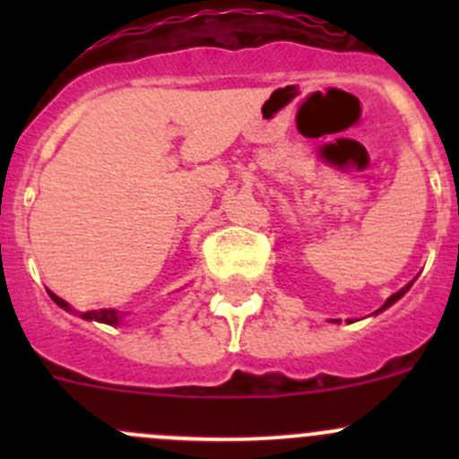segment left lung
Wrapping results in <instances>:
<instances>
[{"mask_svg":"<svg viewBox=\"0 0 459 459\" xmlns=\"http://www.w3.org/2000/svg\"><path fill=\"white\" fill-rule=\"evenodd\" d=\"M411 284H413V281H411ZM411 284H406V286H404V289H402V290H397V293H393V295H391V298H388V299H386V302H384V304H382V308H377V311H375V313H382V311H384V308H388V307H391V304H395V302H397V299H400V298H402V295H404V293H406V290H409V289H411Z\"/></svg>","mask_w":459,"mask_h":459,"instance_id":"1","label":"left lung"}]
</instances>
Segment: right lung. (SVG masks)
<instances>
[{
	"mask_svg": "<svg viewBox=\"0 0 459 459\" xmlns=\"http://www.w3.org/2000/svg\"><path fill=\"white\" fill-rule=\"evenodd\" d=\"M48 295H50V298H53V302L57 304V307H62L64 311H71V307H68V302H64L62 298H57V295L50 293V290H48ZM80 317H84V319H95V322L110 324V326H115V324L122 322V313L115 311V308H101V311H86V313H82Z\"/></svg>",
	"mask_w": 459,
	"mask_h": 459,
	"instance_id": "add662e5",
	"label": "right lung"
}]
</instances>
